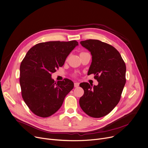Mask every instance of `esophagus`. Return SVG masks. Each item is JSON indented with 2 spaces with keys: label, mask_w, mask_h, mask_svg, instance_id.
Instances as JSON below:
<instances>
[{
  "label": "esophagus",
  "mask_w": 148,
  "mask_h": 148,
  "mask_svg": "<svg viewBox=\"0 0 148 148\" xmlns=\"http://www.w3.org/2000/svg\"><path fill=\"white\" fill-rule=\"evenodd\" d=\"M79 86V83L78 82L74 83V87H78Z\"/></svg>",
  "instance_id": "1"
}]
</instances>
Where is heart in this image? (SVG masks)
I'll list each match as a JSON object with an SVG mask.
<instances>
[{
    "mask_svg": "<svg viewBox=\"0 0 148 148\" xmlns=\"http://www.w3.org/2000/svg\"><path fill=\"white\" fill-rule=\"evenodd\" d=\"M82 52H81V53H82Z\"/></svg>",
    "mask_w": 148,
    "mask_h": 148,
    "instance_id": "heart-1",
    "label": "heart"
}]
</instances>
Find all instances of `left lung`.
<instances>
[{
    "label": "left lung",
    "instance_id": "8db88e82",
    "mask_svg": "<svg viewBox=\"0 0 148 148\" xmlns=\"http://www.w3.org/2000/svg\"><path fill=\"white\" fill-rule=\"evenodd\" d=\"M80 44L91 52L92 62L88 75H95L99 84H79L84 91L79 106L87 115L101 117L108 114L120 100L126 83V65L119 51L108 44L96 39H87Z\"/></svg>",
    "mask_w": 148,
    "mask_h": 148
}]
</instances>
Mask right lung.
Returning <instances> with one entry per match:
<instances>
[{
  "label": "right lung",
  "mask_w": 148,
  "mask_h": 148,
  "mask_svg": "<svg viewBox=\"0 0 148 148\" xmlns=\"http://www.w3.org/2000/svg\"><path fill=\"white\" fill-rule=\"evenodd\" d=\"M78 45L75 40L41 42L26 53L20 66L19 83L22 97L35 115L47 117L54 114L73 88L71 80L65 78L57 83L51 74L64 65Z\"/></svg>",
  "instance_id": "obj_1"
}]
</instances>
